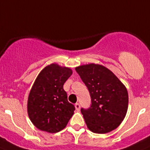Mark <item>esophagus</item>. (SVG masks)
<instances>
[{
	"label": "esophagus",
	"instance_id": "1",
	"mask_svg": "<svg viewBox=\"0 0 150 150\" xmlns=\"http://www.w3.org/2000/svg\"><path fill=\"white\" fill-rule=\"evenodd\" d=\"M75 109H76V110H78V111H79V110H80V104L79 103H75Z\"/></svg>",
	"mask_w": 150,
	"mask_h": 150
}]
</instances>
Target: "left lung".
<instances>
[{
    "instance_id": "left-lung-1",
    "label": "left lung",
    "mask_w": 150,
    "mask_h": 150,
    "mask_svg": "<svg viewBox=\"0 0 150 150\" xmlns=\"http://www.w3.org/2000/svg\"><path fill=\"white\" fill-rule=\"evenodd\" d=\"M91 96V107L81 109L89 130L105 134L116 129L127 114L128 94L125 86L111 71L98 64L75 68Z\"/></svg>"
}]
</instances>
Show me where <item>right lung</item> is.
<instances>
[{
  "instance_id": "1",
  "label": "right lung",
  "mask_w": 150,
  "mask_h": 150,
  "mask_svg": "<svg viewBox=\"0 0 150 150\" xmlns=\"http://www.w3.org/2000/svg\"><path fill=\"white\" fill-rule=\"evenodd\" d=\"M72 75L70 68L56 63L41 71L29 92L27 112L32 123L43 132L56 133L65 128L75 107L68 101L63 86Z\"/></svg>"
}]
</instances>
